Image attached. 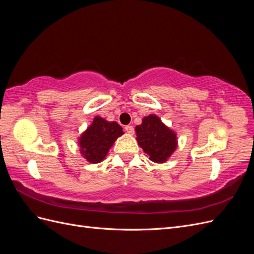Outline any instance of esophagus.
Instances as JSON below:
<instances>
[{
  "instance_id": "esophagus-1",
  "label": "esophagus",
  "mask_w": 254,
  "mask_h": 254,
  "mask_svg": "<svg viewBox=\"0 0 254 254\" xmlns=\"http://www.w3.org/2000/svg\"><path fill=\"white\" fill-rule=\"evenodd\" d=\"M125 130H126V132L129 133V134H133L134 133V128L132 126H130V125H127L125 127Z\"/></svg>"
}]
</instances>
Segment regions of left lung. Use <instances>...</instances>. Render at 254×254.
<instances>
[{"instance_id":"8db88e82","label":"left lung","mask_w":254,"mask_h":254,"mask_svg":"<svg viewBox=\"0 0 254 254\" xmlns=\"http://www.w3.org/2000/svg\"><path fill=\"white\" fill-rule=\"evenodd\" d=\"M135 131L137 144L152 162L164 163L177 147L176 133L155 114L145 117Z\"/></svg>"}]
</instances>
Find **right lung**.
<instances>
[{
  "instance_id": "add662e5",
  "label": "right lung",
  "mask_w": 254,
  "mask_h": 254,
  "mask_svg": "<svg viewBox=\"0 0 254 254\" xmlns=\"http://www.w3.org/2000/svg\"><path fill=\"white\" fill-rule=\"evenodd\" d=\"M123 133V128L117 122H107L101 117H95L91 126L79 137L80 153L90 163H99Z\"/></svg>"
}]
</instances>
